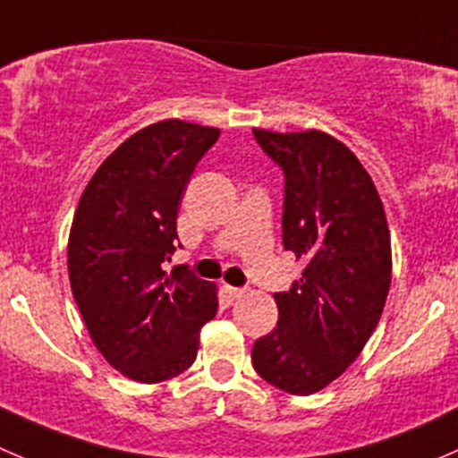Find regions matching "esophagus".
Here are the masks:
<instances>
[{
    "instance_id": "34e87169",
    "label": "esophagus",
    "mask_w": 458,
    "mask_h": 458,
    "mask_svg": "<svg viewBox=\"0 0 458 458\" xmlns=\"http://www.w3.org/2000/svg\"><path fill=\"white\" fill-rule=\"evenodd\" d=\"M224 291H225V295L230 297V300H237V297L243 295V288H237V286H225Z\"/></svg>"
}]
</instances>
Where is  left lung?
<instances>
[{
  "instance_id": "left-lung-1",
  "label": "left lung",
  "mask_w": 458,
  "mask_h": 458,
  "mask_svg": "<svg viewBox=\"0 0 458 458\" xmlns=\"http://www.w3.org/2000/svg\"><path fill=\"white\" fill-rule=\"evenodd\" d=\"M252 136L284 172V248L306 261L291 291L275 293L277 327L255 342L252 367L282 392L309 396L360 356L383 315L392 284L387 219L371 176L333 136Z\"/></svg>"
}]
</instances>
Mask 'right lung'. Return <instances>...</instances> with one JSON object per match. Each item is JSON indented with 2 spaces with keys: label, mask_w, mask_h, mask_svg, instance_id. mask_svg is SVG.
<instances>
[{
  "label": "right lung",
  "mask_w": 458,
  "mask_h": 458,
  "mask_svg": "<svg viewBox=\"0 0 458 458\" xmlns=\"http://www.w3.org/2000/svg\"><path fill=\"white\" fill-rule=\"evenodd\" d=\"M219 139L215 127L161 121L105 158L80 197L69 234V279L93 344L139 383H163L197 358L216 315L215 284L188 266L163 270L179 243L185 185Z\"/></svg>",
  "instance_id": "obj_1"
}]
</instances>
